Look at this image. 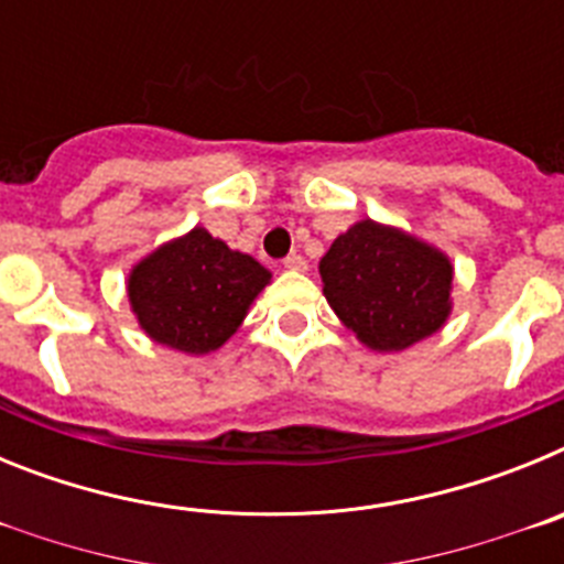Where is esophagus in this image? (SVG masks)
Returning a JSON list of instances; mask_svg holds the SVG:
<instances>
[{
  "mask_svg": "<svg viewBox=\"0 0 564 564\" xmlns=\"http://www.w3.org/2000/svg\"><path fill=\"white\" fill-rule=\"evenodd\" d=\"M282 265H285L288 271L305 273L307 271V259L302 257V253H291V257H285V262H282Z\"/></svg>",
  "mask_w": 564,
  "mask_h": 564,
  "instance_id": "obj_1",
  "label": "esophagus"
}]
</instances>
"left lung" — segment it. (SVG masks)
<instances>
[{
    "instance_id": "8db88e82",
    "label": "left lung",
    "mask_w": 564,
    "mask_h": 564,
    "mask_svg": "<svg viewBox=\"0 0 564 564\" xmlns=\"http://www.w3.org/2000/svg\"><path fill=\"white\" fill-rule=\"evenodd\" d=\"M318 273L327 305L372 352L406 350L452 316V259L426 239L370 217L333 239Z\"/></svg>"
}]
</instances>
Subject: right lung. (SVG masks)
I'll list each match as a JSON object with an SVG mask.
<instances>
[{
  "label": "right lung",
  "instance_id": "1",
  "mask_svg": "<svg viewBox=\"0 0 564 564\" xmlns=\"http://www.w3.org/2000/svg\"><path fill=\"white\" fill-rule=\"evenodd\" d=\"M265 285H271L265 265L194 226L134 262L127 299L154 344L208 356L237 333Z\"/></svg>",
  "mask_w": 564,
  "mask_h": 564
}]
</instances>
